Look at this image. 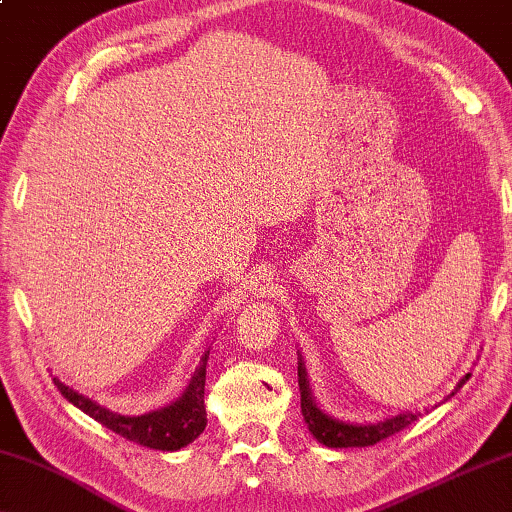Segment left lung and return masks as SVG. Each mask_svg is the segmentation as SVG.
Listing matches in <instances>:
<instances>
[{
	"instance_id": "1",
	"label": "left lung",
	"mask_w": 512,
	"mask_h": 512,
	"mask_svg": "<svg viewBox=\"0 0 512 512\" xmlns=\"http://www.w3.org/2000/svg\"><path fill=\"white\" fill-rule=\"evenodd\" d=\"M469 377L471 375L462 377V382L458 384V387H462V384H465ZM297 380H300L304 421L309 423V430L313 432V437H316L320 444H325L329 448L373 446L377 442H382V439L396 435V432H400L403 428L410 426L412 421H416V416H421V414L405 412V414L391 416V419L380 421V423H368V426H352V423L336 421V419H332V416H327L325 412L318 410L316 403H313V398H311L309 384H306V373H304L302 361H300V366H297ZM455 391H458V389H455ZM455 391L451 393V396H455ZM451 396H448V398H451Z\"/></svg>"
}]
</instances>
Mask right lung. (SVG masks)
<instances>
[{"instance_id": "1", "label": "right lung", "mask_w": 512, "mask_h": 512, "mask_svg": "<svg viewBox=\"0 0 512 512\" xmlns=\"http://www.w3.org/2000/svg\"><path fill=\"white\" fill-rule=\"evenodd\" d=\"M208 355L210 350L201 357V364L194 371L190 387L185 389V393L176 400V403L141 416H123L109 412L98 403H93L91 398H84L82 393L68 389L64 382L57 380V377H54V384H57V389L64 393L68 403H73L77 410L89 414L91 419H96L105 428L116 432V435L125 437L128 442L155 448V451H178V448L194 442V439L203 432V428H206L203 387H206Z\"/></svg>"}]
</instances>
